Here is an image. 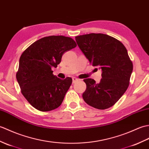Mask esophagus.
Listing matches in <instances>:
<instances>
[{
    "label": "esophagus",
    "instance_id": "1",
    "mask_svg": "<svg viewBox=\"0 0 149 149\" xmlns=\"http://www.w3.org/2000/svg\"><path fill=\"white\" fill-rule=\"evenodd\" d=\"M78 80H79V79L77 78H76V77H73V78H72V83H73V84H74L75 82L78 81Z\"/></svg>",
    "mask_w": 149,
    "mask_h": 149
}]
</instances>
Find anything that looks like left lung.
<instances>
[{"instance_id":"left-lung-1","label":"left lung","mask_w":149,"mask_h":149,"mask_svg":"<svg viewBox=\"0 0 149 149\" xmlns=\"http://www.w3.org/2000/svg\"><path fill=\"white\" fill-rule=\"evenodd\" d=\"M75 39L90 63L102 70L100 83L91 78L84 80L87 85L84 100L99 110L112 107L130 85L133 65L126 48L117 39L103 34L80 35Z\"/></svg>"}]
</instances>
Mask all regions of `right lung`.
Returning <instances> with one entry per match:
<instances>
[{
	"instance_id": "add662e5",
	"label": "right lung",
	"mask_w": 149,
	"mask_h": 149,
	"mask_svg": "<svg viewBox=\"0 0 149 149\" xmlns=\"http://www.w3.org/2000/svg\"><path fill=\"white\" fill-rule=\"evenodd\" d=\"M76 47L71 38L51 36L33 42L22 53L16 77L22 95L33 107L48 111L60 107L72 80L57 78L52 68H57L64 53Z\"/></svg>"
}]
</instances>
